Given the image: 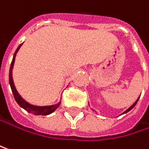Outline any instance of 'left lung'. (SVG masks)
I'll return each instance as SVG.
<instances>
[{
  "label": "left lung",
  "instance_id": "left-lung-1",
  "mask_svg": "<svg viewBox=\"0 0 149 149\" xmlns=\"http://www.w3.org/2000/svg\"><path fill=\"white\" fill-rule=\"evenodd\" d=\"M138 100H139V99H138ZM138 100H136V101H135V102L134 103V105H133V106H131V107H129V108H128V109H127V111H125V112H124V113H127L128 111H130V110H131V109H132V108H133V107H134V106L136 105V103H137Z\"/></svg>",
  "mask_w": 149,
  "mask_h": 149
}]
</instances>
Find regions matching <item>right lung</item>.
Returning a JSON list of instances; mask_svg holds the SVG:
<instances>
[{
  "mask_svg": "<svg viewBox=\"0 0 149 149\" xmlns=\"http://www.w3.org/2000/svg\"><path fill=\"white\" fill-rule=\"evenodd\" d=\"M22 44H20L18 46V48L16 49V50H15V52L14 54V56H13V60H12V63H11V65H10V69H9V84H10V87H11L12 93L14 94L15 100L18 103V105L22 108H23L24 110H26L28 113H33L35 115H48V114H50L51 113H53L59 107L60 102L58 104L53 105V106H46V107H36V106H33V105H30L29 103H28L27 101H25L20 96V94L18 93V92L15 89V86L14 81H13V78H12V70H13V66H14V63H15V58L16 53L19 50L20 47L22 46Z\"/></svg>",
  "mask_w": 149,
  "mask_h": 149,
  "instance_id": "right-lung-1",
  "label": "right lung"
}]
</instances>
